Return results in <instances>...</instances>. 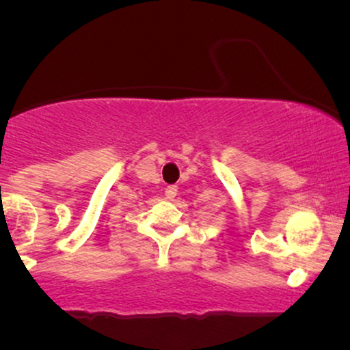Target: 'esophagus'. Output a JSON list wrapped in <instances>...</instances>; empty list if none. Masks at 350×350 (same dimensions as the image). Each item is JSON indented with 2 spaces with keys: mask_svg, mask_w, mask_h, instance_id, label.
<instances>
[{
  "mask_svg": "<svg viewBox=\"0 0 350 350\" xmlns=\"http://www.w3.org/2000/svg\"><path fill=\"white\" fill-rule=\"evenodd\" d=\"M164 194H166V198L170 200H174L176 196H178V187L176 186H167L166 191H164Z\"/></svg>",
  "mask_w": 350,
  "mask_h": 350,
  "instance_id": "34e87169",
  "label": "esophagus"
}]
</instances>
